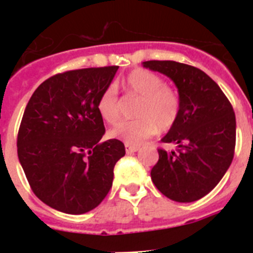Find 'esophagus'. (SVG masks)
<instances>
[{
  "label": "esophagus",
  "mask_w": 253,
  "mask_h": 253,
  "mask_svg": "<svg viewBox=\"0 0 253 253\" xmlns=\"http://www.w3.org/2000/svg\"><path fill=\"white\" fill-rule=\"evenodd\" d=\"M138 149H139V147L138 146H131V144H125V151H126V153H134V152H137Z\"/></svg>",
  "instance_id": "34e87169"
}]
</instances>
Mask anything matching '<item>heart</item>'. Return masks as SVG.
Returning <instances> with one entry per match:
<instances>
[{"instance_id":"b5f03b06","label":"heart","mask_w":253,"mask_h":253,"mask_svg":"<svg viewBox=\"0 0 253 253\" xmlns=\"http://www.w3.org/2000/svg\"><path fill=\"white\" fill-rule=\"evenodd\" d=\"M124 84L130 95L140 97L135 111L138 119L114 126L109 131L111 138L126 144H140L158 130L167 131L176 124L181 111L180 95L173 87L165 84L161 76L138 68L125 77ZM97 111L107 124H115L120 119V101L115 84H110L102 91Z\"/></svg>"}]
</instances>
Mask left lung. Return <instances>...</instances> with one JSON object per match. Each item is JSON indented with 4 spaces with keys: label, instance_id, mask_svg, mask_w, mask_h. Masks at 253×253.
I'll list each match as a JSON object with an SVG mask.
<instances>
[{
    "label": "left lung",
    "instance_id": "obj_1",
    "mask_svg": "<svg viewBox=\"0 0 253 253\" xmlns=\"http://www.w3.org/2000/svg\"><path fill=\"white\" fill-rule=\"evenodd\" d=\"M143 67L171 78L181 99L177 122L161 139L177 148L158 149L152 181L173 202H195L209 194L231 166L236 147L233 107L220 87L196 67L173 60H148Z\"/></svg>",
    "mask_w": 253,
    "mask_h": 253
}]
</instances>
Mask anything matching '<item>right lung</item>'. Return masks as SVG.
I'll return each mask as SVG.
<instances>
[{
    "mask_svg": "<svg viewBox=\"0 0 253 253\" xmlns=\"http://www.w3.org/2000/svg\"><path fill=\"white\" fill-rule=\"evenodd\" d=\"M119 67L58 73L29 100L17 134V156L35 195L67 214L95 209L113 186L123 142L109 139L97 111Z\"/></svg>",
    "mask_w": 253,
    "mask_h": 253,
    "instance_id": "right-lung-1",
    "label": "right lung"
}]
</instances>
